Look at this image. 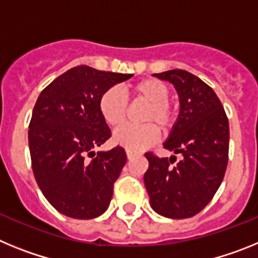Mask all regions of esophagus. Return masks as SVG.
I'll return each mask as SVG.
<instances>
[{"label":"esophagus","instance_id":"1","mask_svg":"<svg viewBox=\"0 0 258 258\" xmlns=\"http://www.w3.org/2000/svg\"><path fill=\"white\" fill-rule=\"evenodd\" d=\"M126 156H127V159L131 160V159H133V157H134V152L133 151H129V150H127V151H126Z\"/></svg>","mask_w":258,"mask_h":258}]
</instances>
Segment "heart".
Listing matches in <instances>:
<instances>
[{"label":"heart","instance_id":"heart-1","mask_svg":"<svg viewBox=\"0 0 258 258\" xmlns=\"http://www.w3.org/2000/svg\"><path fill=\"white\" fill-rule=\"evenodd\" d=\"M136 99L147 103L142 115L143 125H124L113 134V141L129 151H142L159 140L163 133L172 131L177 121V108L169 101L170 89L164 81L146 79L132 86ZM99 112L109 126H120L127 116V101L117 88H109L99 98Z\"/></svg>","mask_w":258,"mask_h":258}]
</instances>
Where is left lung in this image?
Segmentation results:
<instances>
[{"mask_svg":"<svg viewBox=\"0 0 258 258\" xmlns=\"http://www.w3.org/2000/svg\"><path fill=\"white\" fill-rule=\"evenodd\" d=\"M174 85L179 116L164 149L181 154L159 157L146 152L149 169L145 186L150 204L164 217H192L213 199L229 161V118L221 101L203 80L183 70L155 74Z\"/></svg>","mask_w":258,"mask_h":258,"instance_id":"obj_1","label":"left lung"}]
</instances>
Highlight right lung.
<instances>
[{
  "instance_id": "obj_1",
  "label": "right lung",
  "mask_w": 258,
  "mask_h": 258,
  "mask_svg": "<svg viewBox=\"0 0 258 258\" xmlns=\"http://www.w3.org/2000/svg\"><path fill=\"white\" fill-rule=\"evenodd\" d=\"M132 76L77 66L38 95L28 131L32 169L47 202L64 216L90 220L108 208L126 154L120 146L94 152L111 137L98 103Z\"/></svg>"
}]
</instances>
